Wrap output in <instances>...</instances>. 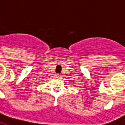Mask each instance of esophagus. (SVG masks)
I'll return each mask as SVG.
<instances>
[{
  "label": "esophagus",
  "instance_id": "34e87169",
  "mask_svg": "<svg viewBox=\"0 0 125 125\" xmlns=\"http://www.w3.org/2000/svg\"><path fill=\"white\" fill-rule=\"evenodd\" d=\"M55 77L57 79H61V78H62V76H61L60 74H56Z\"/></svg>",
  "mask_w": 125,
  "mask_h": 125
}]
</instances>
